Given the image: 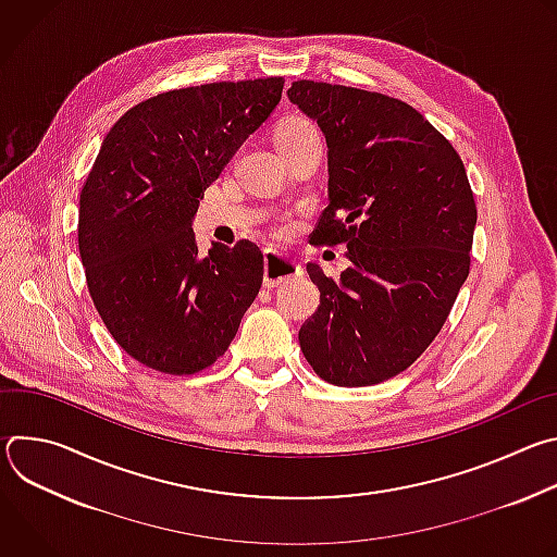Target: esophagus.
<instances>
[{
    "instance_id": "obj_1",
    "label": "esophagus",
    "mask_w": 557,
    "mask_h": 557,
    "mask_svg": "<svg viewBox=\"0 0 557 557\" xmlns=\"http://www.w3.org/2000/svg\"><path fill=\"white\" fill-rule=\"evenodd\" d=\"M301 275L299 262L277 253V251H267L264 253V286L275 288L293 277Z\"/></svg>"
}]
</instances>
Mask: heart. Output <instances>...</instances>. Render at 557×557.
Masks as SVG:
<instances>
[{
	"instance_id": "obj_1",
	"label": "heart",
	"mask_w": 557,
	"mask_h": 557,
	"mask_svg": "<svg viewBox=\"0 0 557 557\" xmlns=\"http://www.w3.org/2000/svg\"><path fill=\"white\" fill-rule=\"evenodd\" d=\"M314 127L308 123V121H304V119H293V121H286V123H282L280 127H277V132H275V140H280V138H290V136H299V134H306V132H312Z\"/></svg>"
}]
</instances>
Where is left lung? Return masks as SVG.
Instances as JSON below:
<instances>
[{"label": "left lung", "mask_w": 557, "mask_h": 557, "mask_svg": "<svg viewBox=\"0 0 557 557\" xmlns=\"http://www.w3.org/2000/svg\"><path fill=\"white\" fill-rule=\"evenodd\" d=\"M288 101L329 145V207L310 245L346 243L339 280L308 262L320 308L299 329L306 361L342 387L410 368L443 329L469 275L475 202L449 140L379 92L295 82Z\"/></svg>", "instance_id": "left-lung-1"}]
</instances>
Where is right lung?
Masks as SVG:
<instances>
[{"label": "right lung", "instance_id": "add662e5", "mask_svg": "<svg viewBox=\"0 0 557 557\" xmlns=\"http://www.w3.org/2000/svg\"><path fill=\"white\" fill-rule=\"evenodd\" d=\"M284 78L156 95L103 138L78 200V253L114 342L165 374L209 368L260 293L264 256L240 240L198 256L194 215L231 156L277 108Z\"/></svg>", "mask_w": 557, "mask_h": 557}]
</instances>
